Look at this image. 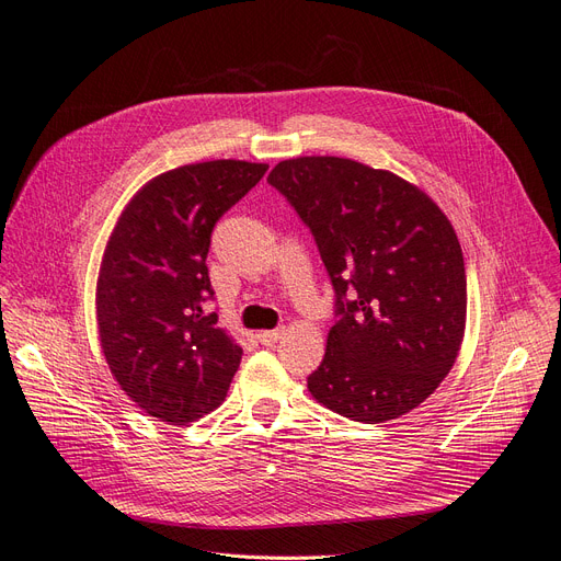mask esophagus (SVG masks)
<instances>
[{"mask_svg":"<svg viewBox=\"0 0 561 561\" xmlns=\"http://www.w3.org/2000/svg\"><path fill=\"white\" fill-rule=\"evenodd\" d=\"M282 335H284V329H275V331H261L259 333V340H261V345H275L277 340H282Z\"/></svg>","mask_w":561,"mask_h":561,"instance_id":"esophagus-1","label":"esophagus"}]
</instances>
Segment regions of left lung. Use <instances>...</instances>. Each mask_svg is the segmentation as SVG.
Masks as SVG:
<instances>
[{"mask_svg":"<svg viewBox=\"0 0 561 561\" xmlns=\"http://www.w3.org/2000/svg\"><path fill=\"white\" fill-rule=\"evenodd\" d=\"M310 228L335 291L327 354L307 389L364 424L424 403L466 327L457 232L426 193L350 158L282 160L267 176Z\"/></svg>","mask_w":561,"mask_h":561,"instance_id":"1","label":"left lung"}]
</instances>
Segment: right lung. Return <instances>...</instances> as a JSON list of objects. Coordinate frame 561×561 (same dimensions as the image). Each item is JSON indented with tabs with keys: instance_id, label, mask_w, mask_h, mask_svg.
Wrapping results in <instances>:
<instances>
[{
	"instance_id": "right-lung-1",
	"label": "right lung",
	"mask_w": 561,
	"mask_h": 561,
	"mask_svg": "<svg viewBox=\"0 0 561 561\" xmlns=\"http://www.w3.org/2000/svg\"><path fill=\"white\" fill-rule=\"evenodd\" d=\"M267 165L195 162L160 174L125 207L98 279L102 352L116 382L160 422L184 426L219 408L242 347L209 312L216 221Z\"/></svg>"
}]
</instances>
